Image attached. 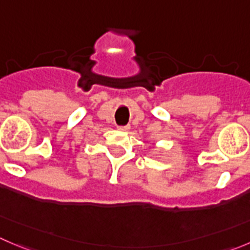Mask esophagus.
Listing matches in <instances>:
<instances>
[{
	"label": "esophagus",
	"mask_w": 250,
	"mask_h": 250,
	"mask_svg": "<svg viewBox=\"0 0 250 250\" xmlns=\"http://www.w3.org/2000/svg\"><path fill=\"white\" fill-rule=\"evenodd\" d=\"M118 129L120 130V131H127V130H129L130 127L129 126H119Z\"/></svg>",
	"instance_id": "34e87169"
}]
</instances>
